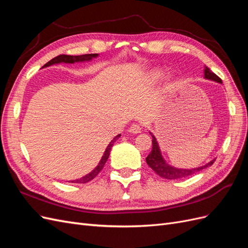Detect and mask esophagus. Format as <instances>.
Returning a JSON list of instances; mask_svg holds the SVG:
<instances>
[{"mask_svg": "<svg viewBox=\"0 0 248 248\" xmlns=\"http://www.w3.org/2000/svg\"><path fill=\"white\" fill-rule=\"evenodd\" d=\"M128 131L130 133H133V134H137V133H140L141 131V126L139 125V124H132L130 127Z\"/></svg>", "mask_w": 248, "mask_h": 248, "instance_id": "34e87169", "label": "esophagus"}]
</instances>
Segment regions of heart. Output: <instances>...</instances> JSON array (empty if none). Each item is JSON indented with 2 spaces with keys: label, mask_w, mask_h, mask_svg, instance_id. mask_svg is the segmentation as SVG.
Masks as SVG:
<instances>
[{
  "label": "heart",
  "mask_w": 248,
  "mask_h": 248,
  "mask_svg": "<svg viewBox=\"0 0 248 248\" xmlns=\"http://www.w3.org/2000/svg\"><path fill=\"white\" fill-rule=\"evenodd\" d=\"M159 76H160V71L159 70H154V71H152L151 74H150V77H151L152 80L156 79L157 78H159Z\"/></svg>",
  "instance_id": "b5f03b06"
}]
</instances>
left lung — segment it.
Returning <instances> with one entry per match:
<instances>
[{
	"label": "left lung",
	"instance_id": "1",
	"mask_svg": "<svg viewBox=\"0 0 248 248\" xmlns=\"http://www.w3.org/2000/svg\"><path fill=\"white\" fill-rule=\"evenodd\" d=\"M204 78L206 79H210V80H213L216 82H219V84H222V80L216 76L215 73H213L211 70H210L208 67H205L204 69ZM152 137V151L150 152V154L147 156L146 161L148 163V166L151 168L157 175L164 178V179H168V180H177V179H182V178H186V177H189L191 175H194L196 172L204 170L208 167H211L213 162L215 161V159L211 160L210 162H208L205 166H202L196 169H178L175 167H171L170 166L169 163H167V161L164 160L163 156L161 155L160 152V148L158 142L156 140V138L153 136L152 132H150Z\"/></svg>",
	"mask_w": 248,
	"mask_h": 248
}]
</instances>
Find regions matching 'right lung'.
Here are the masks:
<instances>
[{"label": "right lung", "mask_w": 248, "mask_h": 248, "mask_svg": "<svg viewBox=\"0 0 248 248\" xmlns=\"http://www.w3.org/2000/svg\"><path fill=\"white\" fill-rule=\"evenodd\" d=\"M98 57V54H88V55H81V56H67V55H60L54 59H51L49 62H47L46 65H44L42 68L44 67H48L51 65H55V64H60V63H66V64H73V63H77V62H88V61H91L93 58H97ZM121 137V134H118L114 139L110 140V142L108 144V146L107 147L106 151H104L103 156L101 157V160L99 161L98 166H97L91 172H89L86 176L81 177L79 179H76V180H72V181H69L71 183H79V184H85L88 183L89 181H91L93 180L97 175L99 174L100 170L103 169L104 164H106L109 153H110V150L111 147L114 146V144L116 142V140Z\"/></svg>", "instance_id": "obj_1"}]
</instances>
